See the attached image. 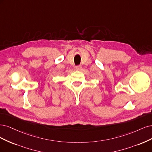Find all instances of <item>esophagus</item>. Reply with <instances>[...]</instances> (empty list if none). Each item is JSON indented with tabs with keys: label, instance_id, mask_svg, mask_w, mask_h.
<instances>
[{
	"label": "esophagus",
	"instance_id": "1",
	"mask_svg": "<svg viewBox=\"0 0 152 152\" xmlns=\"http://www.w3.org/2000/svg\"><path fill=\"white\" fill-rule=\"evenodd\" d=\"M81 68H82L81 66H76L75 67V70H77V71H80L81 69Z\"/></svg>",
	"mask_w": 152,
	"mask_h": 152
}]
</instances>
